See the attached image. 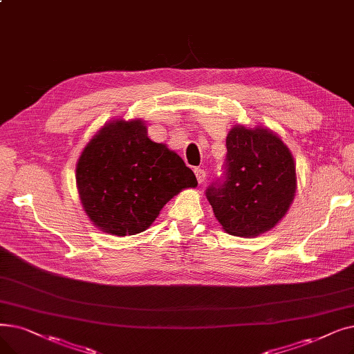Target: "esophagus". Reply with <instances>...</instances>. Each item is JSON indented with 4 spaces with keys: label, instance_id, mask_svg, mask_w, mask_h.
I'll return each mask as SVG.
<instances>
[{
    "label": "esophagus",
    "instance_id": "obj_1",
    "mask_svg": "<svg viewBox=\"0 0 354 354\" xmlns=\"http://www.w3.org/2000/svg\"><path fill=\"white\" fill-rule=\"evenodd\" d=\"M195 176H196V180L199 182V183H203L204 180H205V171L204 169H201V167H195Z\"/></svg>",
    "mask_w": 354,
    "mask_h": 354
}]
</instances>
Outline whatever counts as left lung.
<instances>
[{"label":"left lung","mask_w":354,"mask_h":354,"mask_svg":"<svg viewBox=\"0 0 354 354\" xmlns=\"http://www.w3.org/2000/svg\"><path fill=\"white\" fill-rule=\"evenodd\" d=\"M225 146L224 176L211 183L205 196L228 234H263L285 217L294 201V158L279 137L263 127L236 126Z\"/></svg>","instance_id":"obj_1"}]
</instances>
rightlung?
Wrapping results in <instances>:
<instances>
[{
  "mask_svg": "<svg viewBox=\"0 0 354 354\" xmlns=\"http://www.w3.org/2000/svg\"><path fill=\"white\" fill-rule=\"evenodd\" d=\"M76 185L89 220L122 237L145 232L171 198L198 182L174 150L149 139L142 120H115L85 146Z\"/></svg>",
  "mask_w": 354,
  "mask_h": 354,
  "instance_id": "1",
  "label": "right lung"
}]
</instances>
